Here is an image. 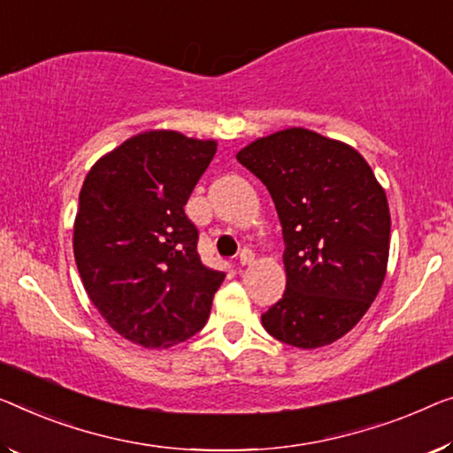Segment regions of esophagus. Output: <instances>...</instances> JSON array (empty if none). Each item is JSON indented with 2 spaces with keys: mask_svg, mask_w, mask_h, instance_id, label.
Here are the masks:
<instances>
[{
  "mask_svg": "<svg viewBox=\"0 0 453 453\" xmlns=\"http://www.w3.org/2000/svg\"><path fill=\"white\" fill-rule=\"evenodd\" d=\"M254 260V254H252V250H248V248H244L240 252V256H238V265L240 266H246V265H250V262Z\"/></svg>",
  "mask_w": 453,
  "mask_h": 453,
  "instance_id": "34e87169",
  "label": "esophagus"
}]
</instances>
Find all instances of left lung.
<instances>
[{"label": "left lung", "mask_w": 453, "mask_h": 453, "mask_svg": "<svg viewBox=\"0 0 453 453\" xmlns=\"http://www.w3.org/2000/svg\"><path fill=\"white\" fill-rule=\"evenodd\" d=\"M235 158L266 185L285 240L287 288L262 326L303 349L340 340L387 274L390 213L372 168L352 146L305 127L258 138Z\"/></svg>", "instance_id": "obj_1"}]
</instances>
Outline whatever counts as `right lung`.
Returning <instances> with one entry per match:
<instances>
[{
    "mask_svg": "<svg viewBox=\"0 0 453 453\" xmlns=\"http://www.w3.org/2000/svg\"><path fill=\"white\" fill-rule=\"evenodd\" d=\"M213 140L138 134L85 177L73 234L83 287L119 335L168 348L203 329L226 274L201 262L185 205L211 162Z\"/></svg>",
    "mask_w": 453,
    "mask_h": 453,
    "instance_id": "add662e5",
    "label": "right lung"
}]
</instances>
